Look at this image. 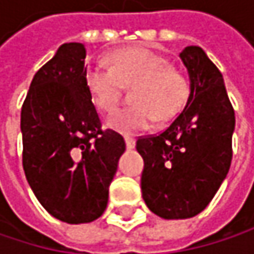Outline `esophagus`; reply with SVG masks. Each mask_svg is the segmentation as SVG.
Instances as JSON below:
<instances>
[{
    "mask_svg": "<svg viewBox=\"0 0 254 254\" xmlns=\"http://www.w3.org/2000/svg\"><path fill=\"white\" fill-rule=\"evenodd\" d=\"M125 144H127V148H133L135 147V139L132 138V136H129V135H127L125 136Z\"/></svg>",
    "mask_w": 254,
    "mask_h": 254,
    "instance_id": "esophagus-1",
    "label": "esophagus"
}]
</instances>
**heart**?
Here are the masks:
<instances>
[{"mask_svg":"<svg viewBox=\"0 0 254 254\" xmlns=\"http://www.w3.org/2000/svg\"><path fill=\"white\" fill-rule=\"evenodd\" d=\"M110 69L92 64L85 83L94 107L104 115L121 103L124 88H130V104L107 119V127L130 133L147 129L156 118L166 121L177 115L190 94L187 75L169 60L147 47H127L107 56Z\"/></svg>","mask_w":254,"mask_h":254,"instance_id":"heart-1","label":"heart"}]
</instances>
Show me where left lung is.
Listing matches in <instances>:
<instances>
[{
  "instance_id": "8db88e82",
  "label": "left lung",
  "mask_w": 254,
  "mask_h": 254,
  "mask_svg": "<svg viewBox=\"0 0 254 254\" xmlns=\"http://www.w3.org/2000/svg\"><path fill=\"white\" fill-rule=\"evenodd\" d=\"M179 57L190 76L185 109L160 133L136 139L144 159L142 198L165 219L200 213L215 197L232 160L235 115L222 73L200 47H185Z\"/></svg>"
}]
</instances>
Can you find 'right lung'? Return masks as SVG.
<instances>
[{"mask_svg": "<svg viewBox=\"0 0 254 254\" xmlns=\"http://www.w3.org/2000/svg\"><path fill=\"white\" fill-rule=\"evenodd\" d=\"M83 44H63L32 79L23 106V169L42 207L88 224L107 207L125 139L101 121L85 83Z\"/></svg>", "mask_w": 254, "mask_h": 254, "instance_id": "1", "label": "right lung"}]
</instances>
